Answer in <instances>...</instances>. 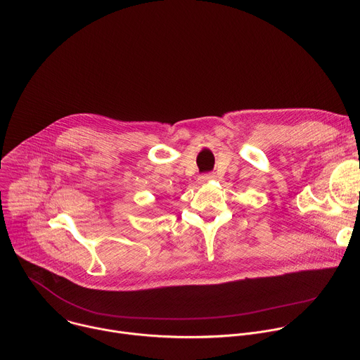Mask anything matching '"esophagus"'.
Segmentation results:
<instances>
[{
	"mask_svg": "<svg viewBox=\"0 0 360 360\" xmlns=\"http://www.w3.org/2000/svg\"><path fill=\"white\" fill-rule=\"evenodd\" d=\"M216 179V175L213 172H209V174H203L199 176V182L200 184H205V182H209V181H213Z\"/></svg>",
	"mask_w": 360,
	"mask_h": 360,
	"instance_id": "obj_1",
	"label": "esophagus"
}]
</instances>
